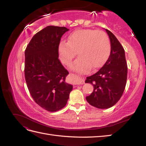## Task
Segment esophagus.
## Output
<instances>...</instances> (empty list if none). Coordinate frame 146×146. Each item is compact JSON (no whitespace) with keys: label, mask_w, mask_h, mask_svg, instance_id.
Masks as SVG:
<instances>
[{"label":"esophagus","mask_w":146,"mask_h":146,"mask_svg":"<svg viewBox=\"0 0 146 146\" xmlns=\"http://www.w3.org/2000/svg\"><path fill=\"white\" fill-rule=\"evenodd\" d=\"M73 77L74 78L76 82V84L77 85H83V84L85 83V82L83 80V79L80 78V77L79 76H76V75H74Z\"/></svg>","instance_id":"obj_1"}]
</instances>
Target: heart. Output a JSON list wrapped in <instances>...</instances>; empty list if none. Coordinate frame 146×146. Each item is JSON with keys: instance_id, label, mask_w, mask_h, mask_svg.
Masks as SVG:
<instances>
[{"instance_id": "1", "label": "heart", "mask_w": 146, "mask_h": 146, "mask_svg": "<svg viewBox=\"0 0 146 146\" xmlns=\"http://www.w3.org/2000/svg\"><path fill=\"white\" fill-rule=\"evenodd\" d=\"M111 50L110 39L102 30L81 29L74 31L68 41H61L58 46L59 56L64 64H69L77 55L78 58L71 65V69L86 72L91 67L98 68L108 58Z\"/></svg>"}]
</instances>
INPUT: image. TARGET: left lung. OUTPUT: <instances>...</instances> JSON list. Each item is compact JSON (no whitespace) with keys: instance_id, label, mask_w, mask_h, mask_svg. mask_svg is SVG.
<instances>
[{"instance_id":"left-lung-1","label":"left lung","mask_w":146,"mask_h":146,"mask_svg":"<svg viewBox=\"0 0 146 146\" xmlns=\"http://www.w3.org/2000/svg\"><path fill=\"white\" fill-rule=\"evenodd\" d=\"M105 30L111 42L109 58L103 67L85 80L94 86L93 92L86 98L87 102L100 109L109 108L117 102L125 90L127 78L124 49L116 37Z\"/></svg>"}]
</instances>
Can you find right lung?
Segmentation results:
<instances>
[{
    "mask_svg": "<svg viewBox=\"0 0 146 146\" xmlns=\"http://www.w3.org/2000/svg\"><path fill=\"white\" fill-rule=\"evenodd\" d=\"M68 29L50 25L35 34L25 50V78L33 99L48 111L65 107L72 85L69 72L58 59L61 38Z\"/></svg>",
    "mask_w": 146,
    "mask_h": 146,
    "instance_id": "add662e5",
    "label": "right lung"
}]
</instances>
